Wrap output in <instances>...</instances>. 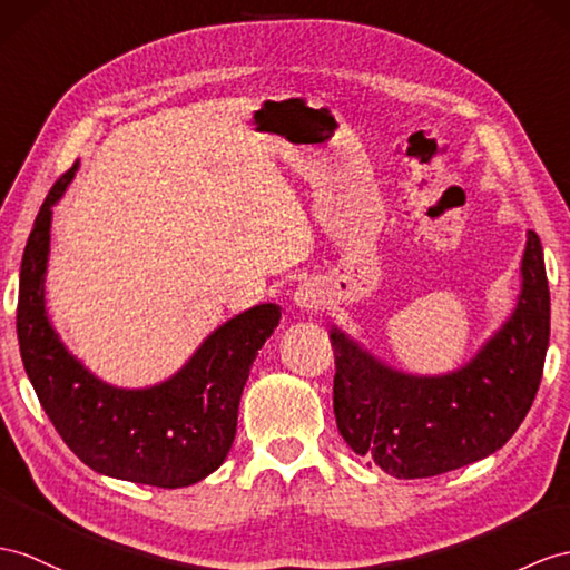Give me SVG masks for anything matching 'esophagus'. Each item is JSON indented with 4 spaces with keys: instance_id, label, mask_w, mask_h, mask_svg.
I'll use <instances>...</instances> for the list:
<instances>
[{
    "instance_id": "esophagus-1",
    "label": "esophagus",
    "mask_w": 570,
    "mask_h": 570,
    "mask_svg": "<svg viewBox=\"0 0 570 570\" xmlns=\"http://www.w3.org/2000/svg\"><path fill=\"white\" fill-rule=\"evenodd\" d=\"M295 304L299 309L304 312H316L318 307L324 304V297H322V289H318L314 283H302L297 289H295Z\"/></svg>"
}]
</instances>
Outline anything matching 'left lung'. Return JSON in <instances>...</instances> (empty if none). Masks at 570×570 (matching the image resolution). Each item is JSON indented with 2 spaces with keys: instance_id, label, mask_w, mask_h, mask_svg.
Listing matches in <instances>:
<instances>
[{
  "instance_id": "1",
  "label": "left lung",
  "mask_w": 570,
  "mask_h": 570,
  "mask_svg": "<svg viewBox=\"0 0 570 570\" xmlns=\"http://www.w3.org/2000/svg\"><path fill=\"white\" fill-rule=\"evenodd\" d=\"M522 287L508 322L460 370L399 372L331 328L333 413L343 440L396 479L479 462L515 435L537 396L549 348V283L541 242L527 232Z\"/></svg>"
}]
</instances>
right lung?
<instances>
[{"mask_svg": "<svg viewBox=\"0 0 570 570\" xmlns=\"http://www.w3.org/2000/svg\"><path fill=\"white\" fill-rule=\"evenodd\" d=\"M75 171L77 164L50 188L23 248L17 333L26 374L65 445L94 471L159 489L198 483L225 462L244 384L281 307L256 304L217 326L166 382L106 384L65 348L46 312L52 205Z\"/></svg>", "mask_w": 570, "mask_h": 570, "instance_id": "obj_1", "label": "right lung"}]
</instances>
